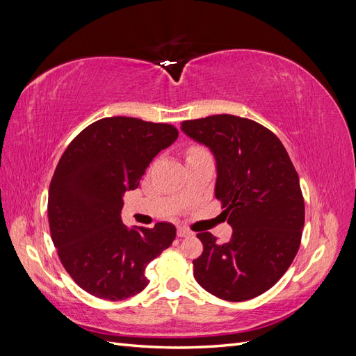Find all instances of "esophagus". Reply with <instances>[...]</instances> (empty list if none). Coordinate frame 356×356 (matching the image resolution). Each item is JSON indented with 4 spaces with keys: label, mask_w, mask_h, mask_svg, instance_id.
Here are the masks:
<instances>
[{
    "label": "esophagus",
    "mask_w": 356,
    "mask_h": 356,
    "mask_svg": "<svg viewBox=\"0 0 356 356\" xmlns=\"http://www.w3.org/2000/svg\"><path fill=\"white\" fill-rule=\"evenodd\" d=\"M177 234H178V238H188V236H193V232H190L186 227H178Z\"/></svg>",
    "instance_id": "obj_1"
}]
</instances>
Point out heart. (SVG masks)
<instances>
[{"mask_svg":"<svg viewBox=\"0 0 356 356\" xmlns=\"http://www.w3.org/2000/svg\"><path fill=\"white\" fill-rule=\"evenodd\" d=\"M195 149H199V148H190V149H188V152H187V153H190V152H195Z\"/></svg>","mask_w":356,"mask_h":356,"instance_id":"heart-1","label":"heart"}]
</instances>
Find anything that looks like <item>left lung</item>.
<instances>
[{
	"label": "left lung",
	"mask_w": 356,
	"mask_h": 356,
	"mask_svg": "<svg viewBox=\"0 0 356 356\" xmlns=\"http://www.w3.org/2000/svg\"><path fill=\"white\" fill-rule=\"evenodd\" d=\"M181 129L213 153L215 197L233 229L222 245L209 232L197 233L203 252L193 260V275L222 300L260 296L284 276L301 242L305 199L293 161L279 138L250 118L217 114Z\"/></svg>",
	"instance_id": "1"
}]
</instances>
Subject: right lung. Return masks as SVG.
Segmentation results:
<instances>
[{"label":"right lung","instance_id":"add662e5","mask_svg":"<svg viewBox=\"0 0 356 356\" xmlns=\"http://www.w3.org/2000/svg\"><path fill=\"white\" fill-rule=\"evenodd\" d=\"M178 138L168 123L105 117L89 124L63 152L49 187V225L59 260L72 281L98 298L118 301L148 285L145 267L170 246L177 229H127L123 195Z\"/></svg>","mask_w":356,"mask_h":356}]
</instances>
